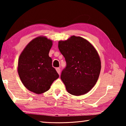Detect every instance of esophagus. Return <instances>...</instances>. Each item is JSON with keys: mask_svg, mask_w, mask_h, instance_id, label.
<instances>
[{"mask_svg": "<svg viewBox=\"0 0 126 126\" xmlns=\"http://www.w3.org/2000/svg\"><path fill=\"white\" fill-rule=\"evenodd\" d=\"M56 71L57 72V73H58L59 74H60L61 73V69L59 68H56Z\"/></svg>", "mask_w": 126, "mask_h": 126, "instance_id": "obj_1", "label": "esophagus"}]
</instances>
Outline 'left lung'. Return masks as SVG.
<instances>
[{
	"instance_id": "obj_1",
	"label": "left lung",
	"mask_w": 126,
	"mask_h": 126,
	"mask_svg": "<svg viewBox=\"0 0 126 126\" xmlns=\"http://www.w3.org/2000/svg\"><path fill=\"white\" fill-rule=\"evenodd\" d=\"M58 48L67 63L61 78L67 92L76 96L88 93L96 83L101 71L97 51L88 40L74 35L59 40Z\"/></svg>"
}]
</instances>
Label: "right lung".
I'll use <instances>...</instances> for the list:
<instances>
[{
	"label": "right lung",
	"mask_w": 126,
	"mask_h": 126,
	"mask_svg": "<svg viewBox=\"0 0 126 126\" xmlns=\"http://www.w3.org/2000/svg\"><path fill=\"white\" fill-rule=\"evenodd\" d=\"M53 41L45 36L31 40L19 56L18 72L22 83L29 91L42 94L49 89L59 75L49 56Z\"/></svg>",
	"instance_id": "1"
}]
</instances>
